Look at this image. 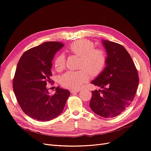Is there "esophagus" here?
<instances>
[{
	"label": "esophagus",
	"mask_w": 151,
	"mask_h": 151,
	"mask_svg": "<svg viewBox=\"0 0 151 151\" xmlns=\"http://www.w3.org/2000/svg\"><path fill=\"white\" fill-rule=\"evenodd\" d=\"M80 91H81V89H72V90L70 91V93H72V94H74V93H79Z\"/></svg>",
	"instance_id": "34e87169"
}]
</instances>
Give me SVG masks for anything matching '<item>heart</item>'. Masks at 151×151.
<instances>
[{"instance_id":"heart-1","label":"heart","mask_w":151,"mask_h":151,"mask_svg":"<svg viewBox=\"0 0 151 151\" xmlns=\"http://www.w3.org/2000/svg\"><path fill=\"white\" fill-rule=\"evenodd\" d=\"M71 53L81 57L78 71H68L62 75L61 84L66 88L78 89L88 80L89 74L97 76L101 74L106 65V55L100 49H95L93 42L86 40H79L68 47ZM54 66L57 71L65 68V58L63 54H60L55 59Z\"/></svg>"}]
</instances>
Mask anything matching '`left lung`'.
I'll return each instance as SVG.
<instances>
[{"label": "left lung", "mask_w": 151, "mask_h": 151, "mask_svg": "<svg viewBox=\"0 0 151 151\" xmlns=\"http://www.w3.org/2000/svg\"><path fill=\"white\" fill-rule=\"evenodd\" d=\"M107 53L106 65L92 83L102 90L92 91L89 106L94 113L104 118L119 115L133 101L139 85V76L134 63L122 45L102 41Z\"/></svg>", "instance_id": "obj_1"}]
</instances>
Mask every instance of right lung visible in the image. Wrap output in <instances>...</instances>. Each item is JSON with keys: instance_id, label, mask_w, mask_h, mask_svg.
I'll return each instance as SVG.
<instances>
[{"instance_id": "right-lung-1", "label": "right lung", "mask_w": 151, "mask_h": 151, "mask_svg": "<svg viewBox=\"0 0 151 151\" xmlns=\"http://www.w3.org/2000/svg\"><path fill=\"white\" fill-rule=\"evenodd\" d=\"M63 47L57 42H48L26 51L18 62L13 90L22 110L39 121H49L62 112L69 91L58 86L50 95L47 84L51 83L52 61Z\"/></svg>"}]
</instances>
